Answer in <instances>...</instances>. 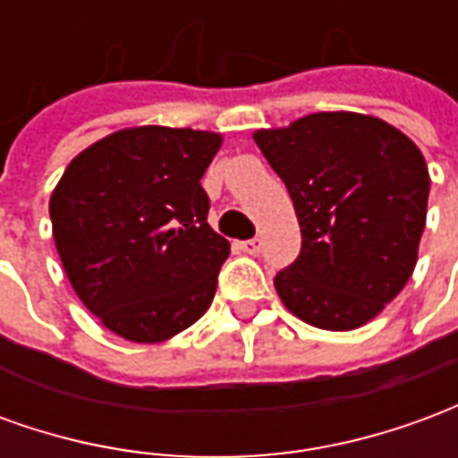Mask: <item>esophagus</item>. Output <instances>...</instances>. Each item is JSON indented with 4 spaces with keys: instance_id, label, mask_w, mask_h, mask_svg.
<instances>
[{
    "instance_id": "1",
    "label": "esophagus",
    "mask_w": 458,
    "mask_h": 458,
    "mask_svg": "<svg viewBox=\"0 0 458 458\" xmlns=\"http://www.w3.org/2000/svg\"><path fill=\"white\" fill-rule=\"evenodd\" d=\"M240 250H242V252H248V255H258V252H259V240L258 238L245 240V242H240Z\"/></svg>"
}]
</instances>
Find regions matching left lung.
<instances>
[{"mask_svg":"<svg viewBox=\"0 0 458 458\" xmlns=\"http://www.w3.org/2000/svg\"><path fill=\"white\" fill-rule=\"evenodd\" d=\"M294 200L301 250L275 277L311 327L353 331L390 304L417 265L429 171L407 134L373 114L314 113L255 131Z\"/></svg>","mask_w":458,"mask_h":458,"instance_id":"1","label":"left lung"}]
</instances>
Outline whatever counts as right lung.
Returning a JSON list of instances; mask_svg holds the SVG:
<instances>
[{"mask_svg": "<svg viewBox=\"0 0 458 458\" xmlns=\"http://www.w3.org/2000/svg\"><path fill=\"white\" fill-rule=\"evenodd\" d=\"M216 131L130 127L75 157L51 193V223L71 287L117 336L161 344L196 324L230 242L208 225L200 186Z\"/></svg>", "mask_w": 458, "mask_h": 458, "instance_id": "add662e5", "label": "right lung"}]
</instances>
